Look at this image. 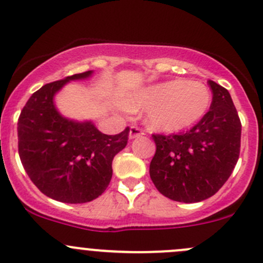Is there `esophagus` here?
<instances>
[{"label": "esophagus", "mask_w": 263, "mask_h": 263, "mask_svg": "<svg viewBox=\"0 0 263 263\" xmlns=\"http://www.w3.org/2000/svg\"><path fill=\"white\" fill-rule=\"evenodd\" d=\"M144 135V131L141 128H139L137 126H131L129 128V139H136V137H140Z\"/></svg>", "instance_id": "esophagus-1"}]
</instances>
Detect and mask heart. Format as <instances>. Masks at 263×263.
Instances as JSON below:
<instances>
[{"label": "heart", "mask_w": 263, "mask_h": 263, "mask_svg": "<svg viewBox=\"0 0 263 263\" xmlns=\"http://www.w3.org/2000/svg\"><path fill=\"white\" fill-rule=\"evenodd\" d=\"M210 102V91L201 82L171 80L135 92L123 100V107L147 109L146 122L153 129L178 132L200 122Z\"/></svg>", "instance_id": "obj_1"}]
</instances>
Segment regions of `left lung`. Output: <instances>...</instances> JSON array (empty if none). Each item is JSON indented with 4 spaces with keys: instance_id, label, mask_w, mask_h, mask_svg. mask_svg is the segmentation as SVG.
<instances>
[{
    "instance_id": "8db88e82",
    "label": "left lung",
    "mask_w": 263,
    "mask_h": 263,
    "mask_svg": "<svg viewBox=\"0 0 263 263\" xmlns=\"http://www.w3.org/2000/svg\"><path fill=\"white\" fill-rule=\"evenodd\" d=\"M210 110L190 131L153 135L156 151L150 178L159 192L178 202H200L214 196L235 168L242 123L225 87L209 80Z\"/></svg>"
}]
</instances>
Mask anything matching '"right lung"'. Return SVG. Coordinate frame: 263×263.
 <instances>
[{
	"mask_svg": "<svg viewBox=\"0 0 263 263\" xmlns=\"http://www.w3.org/2000/svg\"><path fill=\"white\" fill-rule=\"evenodd\" d=\"M91 73L42 86L29 98L17 121L18 155L26 174L42 193L65 203L99 197L112 179L113 158L128 141V127L118 135H104L91 122L71 121L55 109V92L66 82Z\"/></svg>",
	"mask_w": 263,
	"mask_h": 263,
	"instance_id": "obj_1",
	"label": "right lung"
}]
</instances>
